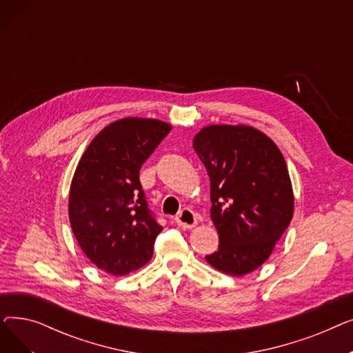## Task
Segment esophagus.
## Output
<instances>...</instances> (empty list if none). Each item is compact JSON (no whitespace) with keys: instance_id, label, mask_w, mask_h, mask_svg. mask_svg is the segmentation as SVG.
<instances>
[{"instance_id":"obj_1","label":"esophagus","mask_w":353,"mask_h":353,"mask_svg":"<svg viewBox=\"0 0 353 353\" xmlns=\"http://www.w3.org/2000/svg\"><path fill=\"white\" fill-rule=\"evenodd\" d=\"M176 225L183 229H192L197 225V217L193 210L190 209H183L174 219Z\"/></svg>"}]
</instances>
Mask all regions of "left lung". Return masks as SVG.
Segmentation results:
<instances>
[{"label":"left lung","mask_w":353,"mask_h":353,"mask_svg":"<svg viewBox=\"0 0 353 353\" xmlns=\"http://www.w3.org/2000/svg\"><path fill=\"white\" fill-rule=\"evenodd\" d=\"M193 148L210 177V217L219 233V250L206 261L226 274H248L268 261L293 216L285 157L246 124L203 127Z\"/></svg>","instance_id":"left-lung-1"}]
</instances>
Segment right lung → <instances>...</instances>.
Returning <instances> with one entry per match:
<instances>
[{
    "label": "right lung",
    "instance_id": "obj_1",
    "mask_svg": "<svg viewBox=\"0 0 353 353\" xmlns=\"http://www.w3.org/2000/svg\"><path fill=\"white\" fill-rule=\"evenodd\" d=\"M170 130L156 119L117 120L91 140L74 172L72 233L90 261L110 274H128L153 256L163 228L147 208L139 173Z\"/></svg>",
    "mask_w": 353,
    "mask_h": 353
}]
</instances>
